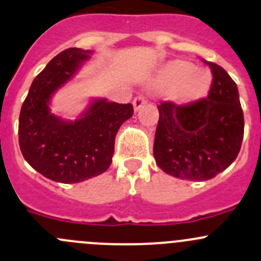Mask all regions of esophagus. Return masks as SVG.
<instances>
[{
  "mask_svg": "<svg viewBox=\"0 0 261 261\" xmlns=\"http://www.w3.org/2000/svg\"><path fill=\"white\" fill-rule=\"evenodd\" d=\"M133 105H134V110H135V112H138L141 107H144V106L146 105V99L143 97V95H138V97L134 98Z\"/></svg>",
  "mask_w": 261,
  "mask_h": 261,
  "instance_id": "34e87169",
  "label": "esophagus"
}]
</instances>
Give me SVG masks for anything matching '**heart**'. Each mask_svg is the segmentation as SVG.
<instances>
[{"label": "heart", "instance_id": "heart-1", "mask_svg": "<svg viewBox=\"0 0 261 261\" xmlns=\"http://www.w3.org/2000/svg\"><path fill=\"white\" fill-rule=\"evenodd\" d=\"M155 84L166 92L173 90L174 100L179 105H190L208 94L212 75L186 61H172L159 71Z\"/></svg>", "mask_w": 261, "mask_h": 261}]
</instances>
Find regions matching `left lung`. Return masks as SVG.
I'll list each match as a JSON object with an SVG mask.
<instances>
[{
	"instance_id": "obj_1",
	"label": "left lung",
	"mask_w": 261,
	"mask_h": 261,
	"mask_svg": "<svg viewBox=\"0 0 261 261\" xmlns=\"http://www.w3.org/2000/svg\"><path fill=\"white\" fill-rule=\"evenodd\" d=\"M204 63L213 74L208 98L181 106L162 102L154 139L156 166L167 174L190 181H206L228 168L244 139V112L236 83L219 65Z\"/></svg>"
}]
</instances>
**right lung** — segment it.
Instances as JSON below:
<instances>
[{"mask_svg": "<svg viewBox=\"0 0 261 261\" xmlns=\"http://www.w3.org/2000/svg\"><path fill=\"white\" fill-rule=\"evenodd\" d=\"M92 50L67 48L32 83L19 117V145L25 161L47 178L76 184L106 172L112 163L118 128L133 116L131 103L97 99L75 121L52 115L53 93L69 82Z\"/></svg>", "mask_w": 261, "mask_h": 261, "instance_id": "add662e5", "label": "right lung"}]
</instances>
